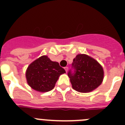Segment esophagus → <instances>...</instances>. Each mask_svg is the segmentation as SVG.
I'll list each match as a JSON object with an SVG mask.
<instances>
[{
  "instance_id": "obj_1",
  "label": "esophagus",
  "mask_w": 125,
  "mask_h": 125,
  "mask_svg": "<svg viewBox=\"0 0 125 125\" xmlns=\"http://www.w3.org/2000/svg\"><path fill=\"white\" fill-rule=\"evenodd\" d=\"M64 69H65V71H66V72L67 73V71H68V67H65Z\"/></svg>"
}]
</instances>
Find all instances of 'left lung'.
<instances>
[{
    "mask_svg": "<svg viewBox=\"0 0 125 125\" xmlns=\"http://www.w3.org/2000/svg\"><path fill=\"white\" fill-rule=\"evenodd\" d=\"M68 75L74 90L81 93L93 91L101 84L104 77L102 66L86 54H78L73 59Z\"/></svg>",
    "mask_w": 125,
    "mask_h": 125,
    "instance_id": "1",
    "label": "left lung"
}]
</instances>
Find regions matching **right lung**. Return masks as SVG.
I'll use <instances>...</instances> for the list:
<instances>
[{
  "instance_id": "right-lung-1",
  "label": "right lung",
  "mask_w": 125,
  "mask_h": 125,
  "mask_svg": "<svg viewBox=\"0 0 125 125\" xmlns=\"http://www.w3.org/2000/svg\"><path fill=\"white\" fill-rule=\"evenodd\" d=\"M65 73L57 62L52 61L47 56H42L28 66L25 77L33 89L47 92L54 88L59 76Z\"/></svg>"
}]
</instances>
